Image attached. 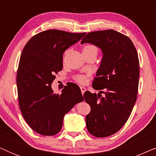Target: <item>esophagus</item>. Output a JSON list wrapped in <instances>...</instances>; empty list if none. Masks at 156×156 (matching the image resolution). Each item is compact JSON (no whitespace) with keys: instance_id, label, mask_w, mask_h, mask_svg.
Segmentation results:
<instances>
[{"instance_id":"34e87169","label":"esophagus","mask_w":156,"mask_h":156,"mask_svg":"<svg viewBox=\"0 0 156 156\" xmlns=\"http://www.w3.org/2000/svg\"><path fill=\"white\" fill-rule=\"evenodd\" d=\"M80 89H81V91H82V94H84V93L87 90L86 88H85V87H80Z\"/></svg>"}]
</instances>
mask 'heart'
Segmentation results:
<instances>
[{
    "mask_svg": "<svg viewBox=\"0 0 156 156\" xmlns=\"http://www.w3.org/2000/svg\"><path fill=\"white\" fill-rule=\"evenodd\" d=\"M97 48H96L94 45H93V44H87V45H85L84 48H83L82 52H93L97 54ZM75 80L77 81L78 82L83 84V83H85V82H86V76L84 75H78L75 77Z\"/></svg>",
    "mask_w": 156,
    "mask_h": 156,
    "instance_id": "1",
    "label": "heart"
}]
</instances>
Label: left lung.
Returning <instances> with one entry per match:
<instances>
[{
    "instance_id": "1",
    "label": "left lung",
    "mask_w": 156,
    "mask_h": 156,
    "mask_svg": "<svg viewBox=\"0 0 156 156\" xmlns=\"http://www.w3.org/2000/svg\"><path fill=\"white\" fill-rule=\"evenodd\" d=\"M92 44L102 52L101 62L92 82L93 88L104 93L86 91L85 101L91 106L86 116L91 135L103 138L119 131L129 118L137 99L139 60L130 38L114 30L89 33L81 44Z\"/></svg>"
}]
</instances>
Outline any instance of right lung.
<instances>
[{
	"mask_svg": "<svg viewBox=\"0 0 156 156\" xmlns=\"http://www.w3.org/2000/svg\"><path fill=\"white\" fill-rule=\"evenodd\" d=\"M85 34L48 30L33 36L23 49L17 73L19 106L27 124L41 135L58 133L65 115L84 101L74 83L60 94L53 92L51 84L62 69L63 53Z\"/></svg>",
	"mask_w": 156,
	"mask_h": 156,
	"instance_id": "1",
	"label": "right lung"
}]
</instances>
